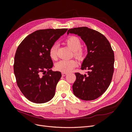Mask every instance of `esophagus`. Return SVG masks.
<instances>
[{"label": "esophagus", "instance_id": "obj_1", "mask_svg": "<svg viewBox=\"0 0 132 132\" xmlns=\"http://www.w3.org/2000/svg\"><path fill=\"white\" fill-rule=\"evenodd\" d=\"M67 74H68L67 73H64V72H62V75L63 77H64V76L67 75Z\"/></svg>", "mask_w": 132, "mask_h": 132}]
</instances>
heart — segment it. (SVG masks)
<instances>
[{
	"label": "heart",
	"mask_w": 132,
	"mask_h": 132,
	"mask_svg": "<svg viewBox=\"0 0 132 132\" xmlns=\"http://www.w3.org/2000/svg\"><path fill=\"white\" fill-rule=\"evenodd\" d=\"M67 46L74 51V55L76 57L81 59L84 57V51L81 48V43L79 38L76 36H70L66 40ZM58 45L56 43L52 46L50 49L49 53L50 57L55 60L57 59V52ZM77 65V62L74 59L61 60L55 65V69L57 70L64 73H68L72 70Z\"/></svg>",
	"instance_id": "b5f03b06"
}]
</instances>
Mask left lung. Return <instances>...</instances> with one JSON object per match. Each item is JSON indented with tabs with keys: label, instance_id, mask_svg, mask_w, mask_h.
I'll list each match as a JSON object with an SVG mask.
<instances>
[{
	"label": "left lung",
	"instance_id": "left-lung-1",
	"mask_svg": "<svg viewBox=\"0 0 132 132\" xmlns=\"http://www.w3.org/2000/svg\"><path fill=\"white\" fill-rule=\"evenodd\" d=\"M69 34L77 35L85 43L87 54L81 68L89 70L87 74L75 73L73 93L82 100H94L105 93L111 82L114 71L113 51L105 36L89 27L71 29L67 32L68 35Z\"/></svg>",
	"mask_w": 132,
	"mask_h": 132
}]
</instances>
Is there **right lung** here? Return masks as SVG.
<instances>
[{"mask_svg": "<svg viewBox=\"0 0 132 132\" xmlns=\"http://www.w3.org/2000/svg\"><path fill=\"white\" fill-rule=\"evenodd\" d=\"M67 29L39 30L28 35L18 46L14 58V71L16 82L23 95L29 101L43 103L55 95V87L62 77L53 71L49 51ZM48 70L47 74L41 73Z\"/></svg>", "mask_w": 132, "mask_h": 132, "instance_id": "right-lung-1", "label": "right lung"}]
</instances>
